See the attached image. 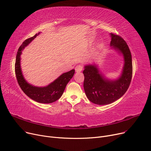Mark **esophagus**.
<instances>
[{
	"mask_svg": "<svg viewBox=\"0 0 151 151\" xmlns=\"http://www.w3.org/2000/svg\"><path fill=\"white\" fill-rule=\"evenodd\" d=\"M83 67L82 65H78L75 67V71L77 73L81 72V71L83 70Z\"/></svg>",
	"mask_w": 151,
	"mask_h": 151,
	"instance_id": "34e87169",
	"label": "esophagus"
}]
</instances>
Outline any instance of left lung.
<instances>
[{
  "mask_svg": "<svg viewBox=\"0 0 151 151\" xmlns=\"http://www.w3.org/2000/svg\"><path fill=\"white\" fill-rule=\"evenodd\" d=\"M110 45L123 54L124 65L121 76L117 80H106L96 65L84 67V89L88 99L97 105H108L120 99L127 91L132 78L133 67L129 47L119 35L111 33Z\"/></svg>",
  "mask_w": 151,
  "mask_h": 151,
  "instance_id": "left-lung-1",
  "label": "left lung"
}]
</instances>
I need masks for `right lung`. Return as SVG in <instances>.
<instances>
[{"instance_id":"1","label":"right lung","mask_w":151,"mask_h":151,"mask_svg":"<svg viewBox=\"0 0 151 151\" xmlns=\"http://www.w3.org/2000/svg\"><path fill=\"white\" fill-rule=\"evenodd\" d=\"M39 34H37L34 37L26 39L19 47L16 58L15 74L21 89L29 98L40 104H51L60 98L67 84L73 76L75 70L73 69L68 72L63 73L54 81L43 88L35 87L27 83L24 78L21 70L20 55L22 52L21 51Z\"/></svg>"}]
</instances>
